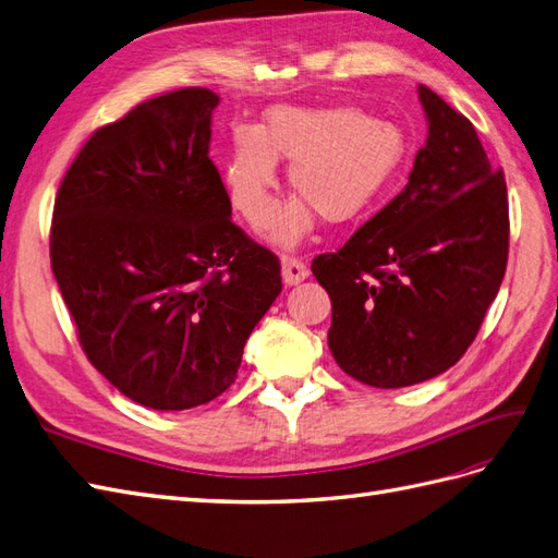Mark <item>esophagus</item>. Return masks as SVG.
Returning a JSON list of instances; mask_svg holds the SVG:
<instances>
[{
    "label": "esophagus",
    "mask_w": 558,
    "mask_h": 558,
    "mask_svg": "<svg viewBox=\"0 0 558 558\" xmlns=\"http://www.w3.org/2000/svg\"><path fill=\"white\" fill-rule=\"evenodd\" d=\"M308 278L306 264L299 256H282V280L284 284H299Z\"/></svg>",
    "instance_id": "obj_1"
}]
</instances>
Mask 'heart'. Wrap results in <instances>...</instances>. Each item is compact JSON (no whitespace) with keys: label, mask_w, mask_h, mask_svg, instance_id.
Returning a JSON list of instances; mask_svg holds the SVG:
<instances>
[{"label":"heart","mask_w":558,"mask_h":558,"mask_svg":"<svg viewBox=\"0 0 558 558\" xmlns=\"http://www.w3.org/2000/svg\"><path fill=\"white\" fill-rule=\"evenodd\" d=\"M408 143L393 122L355 108L268 110L259 130H238L226 160V191L250 226H264L276 209L278 162L288 160L290 183L302 195L274 223V240L296 245L318 214L330 223H353L396 181Z\"/></svg>","instance_id":"heart-1"}]
</instances>
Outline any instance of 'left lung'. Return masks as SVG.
<instances>
[{
	"instance_id": "8db88e82",
	"label": "left lung",
	"mask_w": 558,
	"mask_h": 558,
	"mask_svg": "<svg viewBox=\"0 0 558 558\" xmlns=\"http://www.w3.org/2000/svg\"><path fill=\"white\" fill-rule=\"evenodd\" d=\"M428 136L405 189L347 245L313 259L327 344L347 375L401 389L446 373L476 339L509 254V203L462 112L420 84Z\"/></svg>"
}]
</instances>
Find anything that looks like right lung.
I'll list each match as a JSON object with an SVG mask.
<instances>
[{"mask_svg": "<svg viewBox=\"0 0 558 558\" xmlns=\"http://www.w3.org/2000/svg\"><path fill=\"white\" fill-rule=\"evenodd\" d=\"M219 96L185 87L96 130L53 203L51 270L89 363L134 403L189 410L238 377L282 290L278 256L231 221L209 160Z\"/></svg>", "mask_w": 558, "mask_h": 558, "instance_id": "1", "label": "right lung"}]
</instances>
